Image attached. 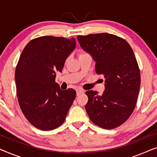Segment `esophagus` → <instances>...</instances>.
Listing matches in <instances>:
<instances>
[{"label":"esophagus","mask_w":157,"mask_h":157,"mask_svg":"<svg viewBox=\"0 0 157 157\" xmlns=\"http://www.w3.org/2000/svg\"><path fill=\"white\" fill-rule=\"evenodd\" d=\"M83 92H84V91H83V90L81 89H78L76 90V95L78 96L79 94H82V93H83Z\"/></svg>","instance_id":"esophagus-1"}]
</instances>
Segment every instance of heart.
I'll return each mask as SVG.
<instances>
[{
	"label": "heart",
	"mask_w": 157,
	"mask_h": 157,
	"mask_svg": "<svg viewBox=\"0 0 157 157\" xmlns=\"http://www.w3.org/2000/svg\"><path fill=\"white\" fill-rule=\"evenodd\" d=\"M81 54H83V53H81Z\"/></svg>",
	"instance_id": "b5f03b06"
}]
</instances>
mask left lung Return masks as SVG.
I'll return each instance as SVG.
<instances>
[{"mask_svg": "<svg viewBox=\"0 0 157 157\" xmlns=\"http://www.w3.org/2000/svg\"><path fill=\"white\" fill-rule=\"evenodd\" d=\"M83 50L96 62V73L104 75L105 90L86 92L85 108L91 121L106 129L121 125L132 114L140 89V71L130 45L109 33L78 36Z\"/></svg>", "mask_w": 157, "mask_h": 157, "instance_id": "1", "label": "left lung"}]
</instances>
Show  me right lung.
<instances>
[{
	"instance_id": "add662e5",
	"label": "right lung",
	"mask_w": 157,
	"mask_h": 157,
	"mask_svg": "<svg viewBox=\"0 0 157 157\" xmlns=\"http://www.w3.org/2000/svg\"><path fill=\"white\" fill-rule=\"evenodd\" d=\"M76 47L74 38L42 36L31 40L21 53L15 72L21 109L33 126L43 131L61 125L76 98L72 89L63 91L55 82Z\"/></svg>"
}]
</instances>
